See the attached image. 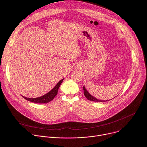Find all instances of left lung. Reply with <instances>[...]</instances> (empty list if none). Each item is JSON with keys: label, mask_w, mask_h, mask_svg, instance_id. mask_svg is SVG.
<instances>
[{"label": "left lung", "mask_w": 147, "mask_h": 147, "mask_svg": "<svg viewBox=\"0 0 147 147\" xmlns=\"http://www.w3.org/2000/svg\"><path fill=\"white\" fill-rule=\"evenodd\" d=\"M83 90H84V95L87 98V99L89 100H91V101H94V102H107V101H108L109 100H100V99H98L96 98H95L94 96H93L92 95H91L89 92L87 90V89L86 88L85 86H84L83 87ZM116 97V96H115Z\"/></svg>", "instance_id": "obj_1"}]
</instances>
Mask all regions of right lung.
Here are the masks:
<instances>
[{
    "label": "right lung",
    "instance_id": "right-lung-1",
    "mask_svg": "<svg viewBox=\"0 0 147 147\" xmlns=\"http://www.w3.org/2000/svg\"><path fill=\"white\" fill-rule=\"evenodd\" d=\"M63 80L64 79H61L60 81H59V82L55 86V87L53 89H52L49 92L45 94L44 95H42L38 98H27L23 96H22L26 100L34 103H48L51 101L52 99H53V98L56 96V95L57 94L59 88L60 87L61 84L63 82Z\"/></svg>",
    "mask_w": 147,
    "mask_h": 147
}]
</instances>
